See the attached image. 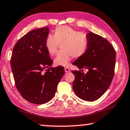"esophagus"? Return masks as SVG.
Returning a JSON list of instances; mask_svg holds the SVG:
<instances>
[{
    "instance_id": "esophagus-1",
    "label": "esophagus",
    "mask_w": 130,
    "mask_h": 130,
    "mask_svg": "<svg viewBox=\"0 0 130 130\" xmlns=\"http://www.w3.org/2000/svg\"><path fill=\"white\" fill-rule=\"evenodd\" d=\"M64 70H65V72H66V73H69L70 71V69L68 68V67H65Z\"/></svg>"
}]
</instances>
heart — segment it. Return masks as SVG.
I'll return each instance as SVG.
<instances>
[{
	"label": "heart",
	"instance_id": "1",
	"mask_svg": "<svg viewBox=\"0 0 130 130\" xmlns=\"http://www.w3.org/2000/svg\"><path fill=\"white\" fill-rule=\"evenodd\" d=\"M61 51L58 53L54 60V64L67 66L72 57H82L87 52L88 40L86 34L78 32L69 26H59L54 31V36L49 35L45 40V47L50 55L57 51L61 44Z\"/></svg>",
	"mask_w": 130,
	"mask_h": 130
}]
</instances>
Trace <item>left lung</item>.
<instances>
[{"label": "left lung", "mask_w": 130, "mask_h": 130, "mask_svg": "<svg viewBox=\"0 0 130 130\" xmlns=\"http://www.w3.org/2000/svg\"><path fill=\"white\" fill-rule=\"evenodd\" d=\"M87 52L73 64L79 69H87L85 74L72 70L75 76L73 88L77 96L83 100L93 101L99 99L110 87L114 74L116 51L113 46L100 36L92 32L87 35Z\"/></svg>", "instance_id": "left-lung-1"}]
</instances>
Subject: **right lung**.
Segmentation results:
<instances>
[{"instance_id": "obj_1", "label": "right lung", "mask_w": 130, "mask_h": 130, "mask_svg": "<svg viewBox=\"0 0 130 130\" xmlns=\"http://www.w3.org/2000/svg\"><path fill=\"white\" fill-rule=\"evenodd\" d=\"M48 33L47 27L29 31L16 43L11 57L17 89L23 98L33 104L51 100L64 74L63 66L51 67L53 60L45 47Z\"/></svg>"}]
</instances>
